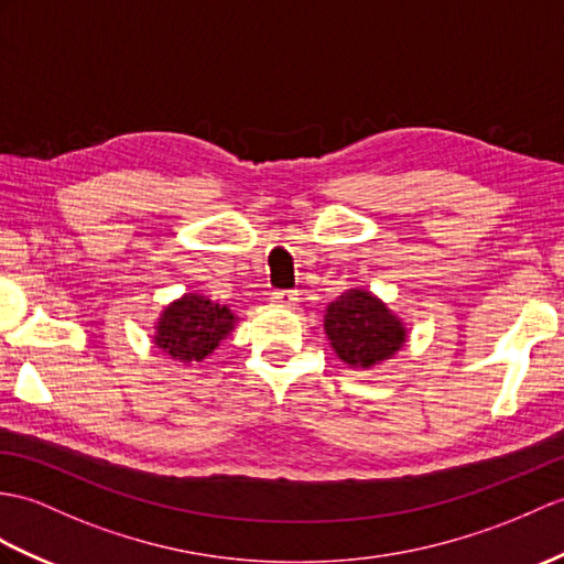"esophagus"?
Listing matches in <instances>:
<instances>
[{
	"instance_id": "obj_1",
	"label": "esophagus",
	"mask_w": 564,
	"mask_h": 564,
	"mask_svg": "<svg viewBox=\"0 0 564 564\" xmlns=\"http://www.w3.org/2000/svg\"><path fill=\"white\" fill-rule=\"evenodd\" d=\"M297 293L295 291H276L271 293V303L279 305V307H293L297 303Z\"/></svg>"
}]
</instances>
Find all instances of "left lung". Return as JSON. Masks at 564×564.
Masks as SVG:
<instances>
[{"instance_id":"obj_1","label":"left lung","mask_w":564,"mask_h":564,"mask_svg":"<svg viewBox=\"0 0 564 564\" xmlns=\"http://www.w3.org/2000/svg\"><path fill=\"white\" fill-rule=\"evenodd\" d=\"M324 334L338 360L358 372L377 370L409 341L405 322L365 288H348L326 305Z\"/></svg>"}]
</instances>
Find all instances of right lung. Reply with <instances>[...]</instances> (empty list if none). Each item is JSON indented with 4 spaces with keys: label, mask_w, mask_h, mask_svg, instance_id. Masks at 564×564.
<instances>
[{
    "label": "right lung",
    "mask_w": 564,
    "mask_h": 564,
    "mask_svg": "<svg viewBox=\"0 0 564 564\" xmlns=\"http://www.w3.org/2000/svg\"><path fill=\"white\" fill-rule=\"evenodd\" d=\"M240 317L202 293H185L167 303L153 324V346L182 365L206 360L232 336Z\"/></svg>",
    "instance_id": "add662e5"
}]
</instances>
